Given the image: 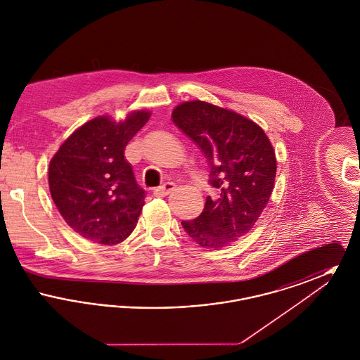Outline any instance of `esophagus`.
Wrapping results in <instances>:
<instances>
[{"instance_id": "esophagus-1", "label": "esophagus", "mask_w": 360, "mask_h": 360, "mask_svg": "<svg viewBox=\"0 0 360 360\" xmlns=\"http://www.w3.org/2000/svg\"><path fill=\"white\" fill-rule=\"evenodd\" d=\"M174 188H175V184L174 182H166L160 188H155L154 195L155 197H165V195L170 194Z\"/></svg>"}]
</instances>
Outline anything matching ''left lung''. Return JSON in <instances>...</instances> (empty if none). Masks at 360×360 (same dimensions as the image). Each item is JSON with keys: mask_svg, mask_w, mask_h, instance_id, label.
<instances>
[{"mask_svg": "<svg viewBox=\"0 0 360 360\" xmlns=\"http://www.w3.org/2000/svg\"><path fill=\"white\" fill-rule=\"evenodd\" d=\"M172 121L205 155L209 184L219 191L182 226L204 248L225 247L248 233L267 206L276 174L274 148L254 121L204 101L178 105Z\"/></svg>", "mask_w": 360, "mask_h": 360, "instance_id": "1", "label": "left lung"}]
</instances>
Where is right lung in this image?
<instances>
[{"label": "right lung", "instance_id": "obj_1", "mask_svg": "<svg viewBox=\"0 0 360 360\" xmlns=\"http://www.w3.org/2000/svg\"><path fill=\"white\" fill-rule=\"evenodd\" d=\"M150 116V112L137 110L120 122L96 117L53 155L49 169L52 200L82 238L115 245L135 229L146 191L137 185L124 151Z\"/></svg>", "mask_w": 360, "mask_h": 360}]
</instances>
